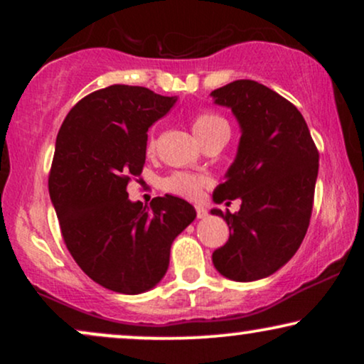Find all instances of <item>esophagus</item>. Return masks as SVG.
I'll use <instances>...</instances> for the list:
<instances>
[{
  "label": "esophagus",
  "instance_id": "esophagus-1",
  "mask_svg": "<svg viewBox=\"0 0 364 364\" xmlns=\"http://www.w3.org/2000/svg\"><path fill=\"white\" fill-rule=\"evenodd\" d=\"M195 210H196V217H198V219H203V217H205L207 215V210H205V208H203V207H196L195 208Z\"/></svg>",
  "mask_w": 364,
  "mask_h": 364
}]
</instances>
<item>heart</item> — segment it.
<instances>
[{
  "mask_svg": "<svg viewBox=\"0 0 364 364\" xmlns=\"http://www.w3.org/2000/svg\"><path fill=\"white\" fill-rule=\"evenodd\" d=\"M191 128H193L196 139L202 141L203 145L210 139H214L217 133L229 132L225 119L214 114V112L196 114L191 119ZM154 149H156V139L150 135L147 140V152H154ZM205 186H208V179L205 176H198V174L191 173H173L171 176L162 179V190L168 191L171 195L181 196V198L188 200L198 198Z\"/></svg>",
  "mask_w": 364,
  "mask_h": 364,
  "instance_id": "b5f03b06",
  "label": "heart"
}]
</instances>
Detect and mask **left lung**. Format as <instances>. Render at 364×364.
<instances>
[{
    "instance_id": "1",
    "label": "left lung",
    "mask_w": 364,
    "mask_h": 364,
    "mask_svg": "<svg viewBox=\"0 0 364 364\" xmlns=\"http://www.w3.org/2000/svg\"><path fill=\"white\" fill-rule=\"evenodd\" d=\"M241 127L240 147L214 202L240 198L237 214L214 208L229 240L212 253L224 277L258 281L277 272L298 252L308 231L318 176V150L303 114L277 92L236 80L212 92Z\"/></svg>"
}]
</instances>
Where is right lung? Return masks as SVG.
<instances>
[{"label": "right lung", "instance_id": "obj_1", "mask_svg": "<svg viewBox=\"0 0 364 364\" xmlns=\"http://www.w3.org/2000/svg\"><path fill=\"white\" fill-rule=\"evenodd\" d=\"M174 102L145 87L111 85L75 104L58 133L49 195L63 241L92 281L121 294L164 277L174 237L196 217L178 196L147 207L127 191L144 169L149 128Z\"/></svg>", "mask_w": 364, "mask_h": 364}]
</instances>
